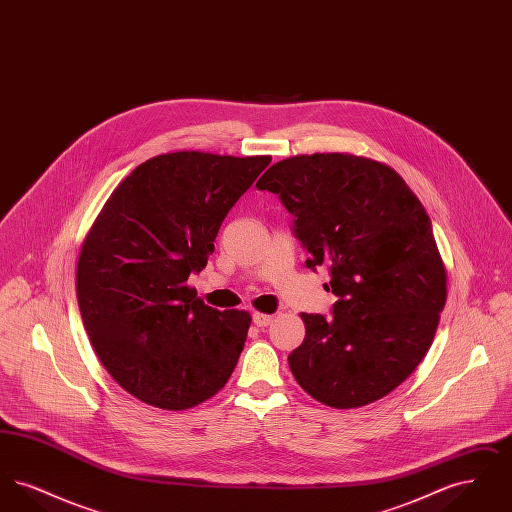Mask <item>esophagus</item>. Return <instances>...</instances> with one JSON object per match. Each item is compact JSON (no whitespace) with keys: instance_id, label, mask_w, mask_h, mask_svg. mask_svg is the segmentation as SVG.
<instances>
[{"instance_id":"1","label":"esophagus","mask_w":512,"mask_h":512,"mask_svg":"<svg viewBox=\"0 0 512 512\" xmlns=\"http://www.w3.org/2000/svg\"><path fill=\"white\" fill-rule=\"evenodd\" d=\"M274 317L272 315H265V313H253V324L259 328H265L268 324H272Z\"/></svg>"}]
</instances>
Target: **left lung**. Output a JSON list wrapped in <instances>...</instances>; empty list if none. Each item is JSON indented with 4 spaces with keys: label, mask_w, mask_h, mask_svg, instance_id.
I'll list each match as a JSON object with an SVG mask.
<instances>
[{
    "label": "left lung",
    "mask_w": 512,
    "mask_h": 512,
    "mask_svg": "<svg viewBox=\"0 0 512 512\" xmlns=\"http://www.w3.org/2000/svg\"><path fill=\"white\" fill-rule=\"evenodd\" d=\"M257 190L293 215L307 267L330 270L332 317L301 313L288 357L297 384L334 409L368 405L405 382L428 353L447 288L432 220L405 180L349 153L272 165Z\"/></svg>",
    "instance_id": "1"
}]
</instances>
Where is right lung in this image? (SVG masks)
I'll return each mask as SVG.
<instances>
[{
  "label": "right lung",
  "mask_w": 512,
  "mask_h": 512,
  "mask_svg": "<svg viewBox=\"0 0 512 512\" xmlns=\"http://www.w3.org/2000/svg\"><path fill=\"white\" fill-rule=\"evenodd\" d=\"M268 163V155H157L122 180L84 240L76 270L84 328L113 380L147 405L192 409L238 365L249 313L217 311L186 282Z\"/></svg>",
  "instance_id": "right-lung-1"
}]
</instances>
